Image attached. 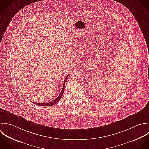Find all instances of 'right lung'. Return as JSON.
Here are the masks:
<instances>
[{"mask_svg": "<svg viewBox=\"0 0 149 149\" xmlns=\"http://www.w3.org/2000/svg\"><path fill=\"white\" fill-rule=\"evenodd\" d=\"M69 74L65 77V80L64 81V84H63V89L61 90V92L60 93V94L59 95V96L56 98L54 100L50 102H49V103H35V102H32L33 103H35V104H37L38 106H53L55 104H56L57 102H58V101L60 100V99H61L62 96H63V93H64V86H65V81H66V79L67 78V77H68Z\"/></svg>", "mask_w": 149, "mask_h": 149, "instance_id": "obj_1", "label": "right lung"}]
</instances>
